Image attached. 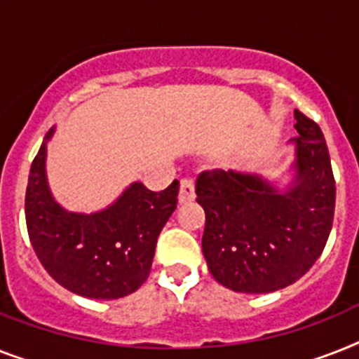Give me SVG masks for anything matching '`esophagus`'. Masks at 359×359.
Wrapping results in <instances>:
<instances>
[{
	"instance_id": "esophagus-1",
	"label": "esophagus",
	"mask_w": 359,
	"mask_h": 359,
	"mask_svg": "<svg viewBox=\"0 0 359 359\" xmlns=\"http://www.w3.org/2000/svg\"><path fill=\"white\" fill-rule=\"evenodd\" d=\"M194 200V183L192 180H187L183 177L180 182V194H177V201L180 203H187V201Z\"/></svg>"
}]
</instances>
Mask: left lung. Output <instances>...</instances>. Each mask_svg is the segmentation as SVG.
Masks as SVG:
<instances>
[{
    "instance_id": "1",
    "label": "left lung",
    "mask_w": 359,
    "mask_h": 359,
    "mask_svg": "<svg viewBox=\"0 0 359 359\" xmlns=\"http://www.w3.org/2000/svg\"><path fill=\"white\" fill-rule=\"evenodd\" d=\"M290 139L293 177L284 189L255 172L211 170L196 182L205 211L201 251L222 286L269 293L299 280L325 250L332 229L336 182L327 141L299 109Z\"/></svg>"
}]
</instances>
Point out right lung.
I'll return each instance as SVG.
<instances>
[{
  "label": "right lung",
  "mask_w": 359,
  "mask_h": 359,
  "mask_svg": "<svg viewBox=\"0 0 359 359\" xmlns=\"http://www.w3.org/2000/svg\"><path fill=\"white\" fill-rule=\"evenodd\" d=\"M31 165L25 192L29 238L56 283L88 299H119L148 279L163 226L176 209L180 182L161 192L133 182L102 211H67L53 198L46 174L47 143Z\"/></svg>",
  "instance_id": "add662e5"
}]
</instances>
